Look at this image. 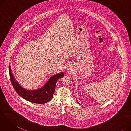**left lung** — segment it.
<instances>
[{"label":"left lung","instance_id":"1","mask_svg":"<svg viewBox=\"0 0 131 131\" xmlns=\"http://www.w3.org/2000/svg\"><path fill=\"white\" fill-rule=\"evenodd\" d=\"M77 101V102H78V101Z\"/></svg>","mask_w":131,"mask_h":131}]
</instances>
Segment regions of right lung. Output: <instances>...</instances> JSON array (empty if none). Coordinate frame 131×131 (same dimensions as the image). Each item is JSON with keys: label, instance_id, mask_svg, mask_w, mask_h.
<instances>
[{"label": "right lung", "instance_id": "obj_1", "mask_svg": "<svg viewBox=\"0 0 131 131\" xmlns=\"http://www.w3.org/2000/svg\"><path fill=\"white\" fill-rule=\"evenodd\" d=\"M9 73L13 88L18 94L27 101L40 104H45L52 98L57 80L64 75L63 72L55 74L48 80L43 86L38 90H28L22 88L16 81L10 66H9Z\"/></svg>", "mask_w": 131, "mask_h": 131}]
</instances>
